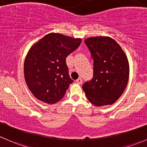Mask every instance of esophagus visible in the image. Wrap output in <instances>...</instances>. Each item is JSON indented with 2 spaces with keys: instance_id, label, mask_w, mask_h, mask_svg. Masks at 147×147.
Wrapping results in <instances>:
<instances>
[{
  "instance_id": "1",
  "label": "esophagus",
  "mask_w": 147,
  "mask_h": 147,
  "mask_svg": "<svg viewBox=\"0 0 147 147\" xmlns=\"http://www.w3.org/2000/svg\"><path fill=\"white\" fill-rule=\"evenodd\" d=\"M76 81V83H78V84H82V82H83L82 78H78V79H77Z\"/></svg>"
}]
</instances>
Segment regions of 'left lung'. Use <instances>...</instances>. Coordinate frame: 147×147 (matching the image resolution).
<instances>
[{"label": "left lung", "instance_id": "obj_1", "mask_svg": "<svg viewBox=\"0 0 147 147\" xmlns=\"http://www.w3.org/2000/svg\"><path fill=\"white\" fill-rule=\"evenodd\" d=\"M84 42L93 59V76L83 85V90L88 100L96 106L112 105L127 85V58L120 46L110 37H90Z\"/></svg>", "mask_w": 147, "mask_h": 147}]
</instances>
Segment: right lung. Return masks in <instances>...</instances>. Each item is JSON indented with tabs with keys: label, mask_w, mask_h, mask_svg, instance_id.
<instances>
[{
	"label": "right lung",
	"mask_w": 147,
	"mask_h": 147,
	"mask_svg": "<svg viewBox=\"0 0 147 147\" xmlns=\"http://www.w3.org/2000/svg\"><path fill=\"white\" fill-rule=\"evenodd\" d=\"M81 43V39L50 33L32 47L25 58L24 74L29 89L35 98L54 104L64 96L74 82L66 59Z\"/></svg>",
	"instance_id": "right-lung-1"
}]
</instances>
